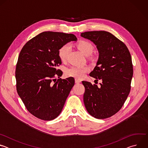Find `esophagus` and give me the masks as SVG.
<instances>
[{"label": "esophagus", "instance_id": "obj_1", "mask_svg": "<svg viewBox=\"0 0 148 148\" xmlns=\"http://www.w3.org/2000/svg\"><path fill=\"white\" fill-rule=\"evenodd\" d=\"M81 82V80H79V79H77V78L75 79V82L76 84H79V83H80Z\"/></svg>", "mask_w": 148, "mask_h": 148}]
</instances>
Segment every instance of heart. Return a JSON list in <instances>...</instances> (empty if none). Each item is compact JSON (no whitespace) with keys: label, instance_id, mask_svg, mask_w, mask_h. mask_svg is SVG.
I'll use <instances>...</instances> for the list:
<instances>
[{"label":"heart","instance_id":"1","mask_svg":"<svg viewBox=\"0 0 148 148\" xmlns=\"http://www.w3.org/2000/svg\"><path fill=\"white\" fill-rule=\"evenodd\" d=\"M78 48L82 53L87 56L91 55L94 51V46L91 43L87 40H81L77 44ZM71 47L69 44L61 46L58 50V55L62 61L67 60L70 51ZM88 69L85 67L72 66L66 70L65 74L67 77H74L77 79H81L88 72Z\"/></svg>","mask_w":148,"mask_h":148}]
</instances>
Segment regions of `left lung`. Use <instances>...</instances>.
Returning <instances> with one entry per match:
<instances>
[{"mask_svg":"<svg viewBox=\"0 0 148 148\" xmlns=\"http://www.w3.org/2000/svg\"><path fill=\"white\" fill-rule=\"evenodd\" d=\"M81 36L97 46L99 58L90 75L102 81L99 88L82 81L85 87L84 103L91 116L108 118L121 109L130 94L133 76L131 56L123 42L108 32H87Z\"/></svg>","mask_w":148,"mask_h":148,"instance_id":"8db88e82","label":"left lung"}]
</instances>
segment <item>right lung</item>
Listing matches in <instances>:
<instances>
[{"label":"right lung","mask_w":148,"mask_h":148,"mask_svg":"<svg viewBox=\"0 0 148 148\" xmlns=\"http://www.w3.org/2000/svg\"><path fill=\"white\" fill-rule=\"evenodd\" d=\"M73 34L44 32L28 41L19 54L15 76L16 90L27 111L44 121H51L61 113L74 79H58L62 74L59 48L71 41ZM54 82L53 83V82Z\"/></svg>","instance_id":"obj_1"}]
</instances>
